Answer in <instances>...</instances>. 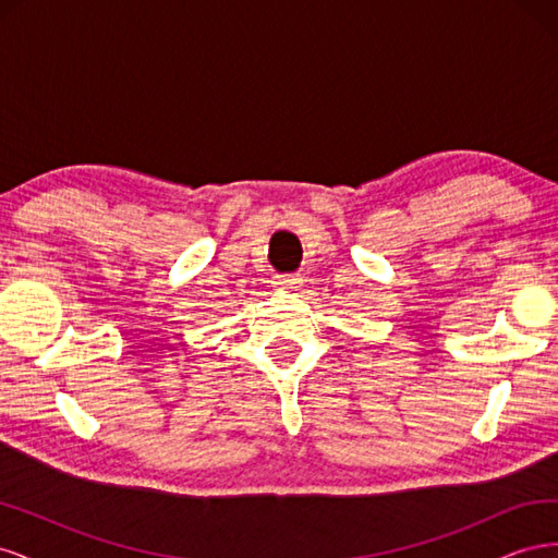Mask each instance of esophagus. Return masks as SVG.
I'll return each instance as SVG.
<instances>
[{
    "mask_svg": "<svg viewBox=\"0 0 558 558\" xmlns=\"http://www.w3.org/2000/svg\"><path fill=\"white\" fill-rule=\"evenodd\" d=\"M300 283L302 281L295 275H277L275 277V286H277V289H281V291H293V289H298Z\"/></svg>",
    "mask_w": 558,
    "mask_h": 558,
    "instance_id": "obj_1",
    "label": "esophagus"
}]
</instances>
